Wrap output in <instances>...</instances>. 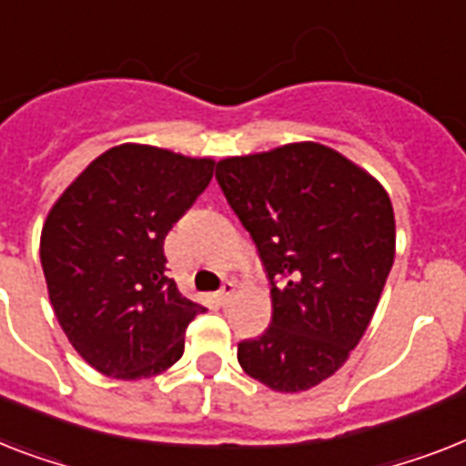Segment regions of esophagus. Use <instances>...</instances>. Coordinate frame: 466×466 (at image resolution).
Masks as SVG:
<instances>
[{"mask_svg": "<svg viewBox=\"0 0 466 466\" xmlns=\"http://www.w3.org/2000/svg\"><path fill=\"white\" fill-rule=\"evenodd\" d=\"M234 292H237V285H234L232 279H227L225 285H222V289L218 292V299H220V304H229L234 297Z\"/></svg>", "mask_w": 466, "mask_h": 466, "instance_id": "34e87169", "label": "esophagus"}]
</instances>
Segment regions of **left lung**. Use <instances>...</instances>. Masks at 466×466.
<instances>
[{"instance_id":"left-lung-1","label":"left lung","mask_w":466,"mask_h":466,"mask_svg":"<svg viewBox=\"0 0 466 466\" xmlns=\"http://www.w3.org/2000/svg\"><path fill=\"white\" fill-rule=\"evenodd\" d=\"M270 279L272 320L237 347L275 392L323 383L364 338L395 260L390 196L320 143L225 157L215 169Z\"/></svg>"}]
</instances>
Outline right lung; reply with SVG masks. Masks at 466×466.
I'll use <instances>...</instances> for the list:
<instances>
[{
    "label": "right lung",
    "instance_id": "add662e5",
    "mask_svg": "<svg viewBox=\"0 0 466 466\" xmlns=\"http://www.w3.org/2000/svg\"><path fill=\"white\" fill-rule=\"evenodd\" d=\"M215 160L124 143L90 162L49 210L40 260L71 347L105 376H157L206 309L167 278L165 237L213 179Z\"/></svg>",
    "mask_w": 466,
    "mask_h": 466
}]
</instances>
